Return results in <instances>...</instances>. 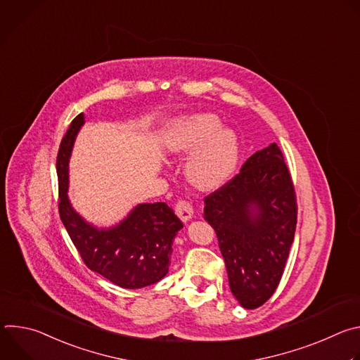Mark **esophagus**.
Instances as JSON below:
<instances>
[{"mask_svg":"<svg viewBox=\"0 0 360 360\" xmlns=\"http://www.w3.org/2000/svg\"><path fill=\"white\" fill-rule=\"evenodd\" d=\"M175 212L182 222H188L193 215V208L188 200H178L175 205Z\"/></svg>","mask_w":360,"mask_h":360,"instance_id":"esophagus-1","label":"esophagus"}]
</instances>
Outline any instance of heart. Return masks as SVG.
<instances>
[{
	"instance_id": "obj_1",
	"label": "heart",
	"mask_w": 360,
	"mask_h": 360,
	"mask_svg": "<svg viewBox=\"0 0 360 360\" xmlns=\"http://www.w3.org/2000/svg\"><path fill=\"white\" fill-rule=\"evenodd\" d=\"M167 146L174 155H191L185 175L202 191L222 186L236 171L240 157L236 134L222 129V122L211 114H192L176 120Z\"/></svg>"
}]
</instances>
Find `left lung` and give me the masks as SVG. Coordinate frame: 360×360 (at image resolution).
Returning <instances> with one entry per match:
<instances>
[{"mask_svg": "<svg viewBox=\"0 0 360 360\" xmlns=\"http://www.w3.org/2000/svg\"><path fill=\"white\" fill-rule=\"evenodd\" d=\"M296 196L274 142L255 152L240 172L205 198L203 218L215 229L229 288L245 309L276 290L296 229Z\"/></svg>", "mask_w": 360, "mask_h": 360, "instance_id": "obj_1", "label": "left lung"}]
</instances>
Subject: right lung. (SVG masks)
<instances>
[{
	"instance_id": "add662e5",
	"label": "right lung",
	"mask_w": 360,
	"mask_h": 360,
	"mask_svg": "<svg viewBox=\"0 0 360 360\" xmlns=\"http://www.w3.org/2000/svg\"><path fill=\"white\" fill-rule=\"evenodd\" d=\"M84 122V114L74 118L58 150L61 221L91 271L125 289L157 283L168 274L172 243L184 225L165 202L139 203L111 228L94 226L72 208L68 198L70 158Z\"/></svg>"
}]
</instances>
